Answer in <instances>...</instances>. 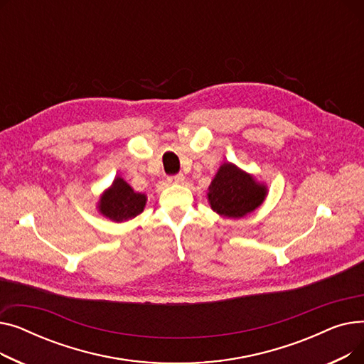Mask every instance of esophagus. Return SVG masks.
<instances>
[{
  "label": "esophagus",
  "instance_id": "obj_1",
  "mask_svg": "<svg viewBox=\"0 0 364 364\" xmlns=\"http://www.w3.org/2000/svg\"><path fill=\"white\" fill-rule=\"evenodd\" d=\"M168 181H169V183H176V184H178V183H183V181H184V176H183V174H176V176H171V177H168Z\"/></svg>",
  "mask_w": 364,
  "mask_h": 364
}]
</instances>
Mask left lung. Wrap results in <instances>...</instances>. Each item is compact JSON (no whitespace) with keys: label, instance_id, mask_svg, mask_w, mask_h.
I'll use <instances>...</instances> for the list:
<instances>
[{"label":"left lung","instance_id":"left-lung-1","mask_svg":"<svg viewBox=\"0 0 364 364\" xmlns=\"http://www.w3.org/2000/svg\"><path fill=\"white\" fill-rule=\"evenodd\" d=\"M265 195L267 188L258 184L252 176L232 164H224L209 186L208 200L220 215L240 218L257 209Z\"/></svg>","mask_w":364,"mask_h":364}]
</instances>
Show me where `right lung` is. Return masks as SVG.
I'll list each match as a JSON object with an SVG mask.
<instances>
[{
  "label": "right lung",
  "instance_id": "right-lung-1",
  "mask_svg": "<svg viewBox=\"0 0 364 364\" xmlns=\"http://www.w3.org/2000/svg\"><path fill=\"white\" fill-rule=\"evenodd\" d=\"M144 205V195L134 192L122 178H114L112 187L102 196L99 208L103 215L121 223L141 214Z\"/></svg>",
  "mask_w": 364,
  "mask_h": 364
}]
</instances>
